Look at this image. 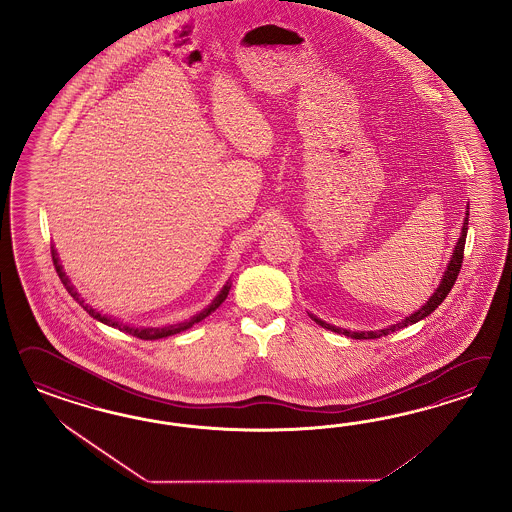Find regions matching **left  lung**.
Here are the masks:
<instances>
[{
  "label": "left lung",
  "instance_id": "left-lung-1",
  "mask_svg": "<svg viewBox=\"0 0 512 512\" xmlns=\"http://www.w3.org/2000/svg\"><path fill=\"white\" fill-rule=\"evenodd\" d=\"M467 223H469V206H467V210H465V219H464V227H462V233H460V238H458V242H456V246H454V253H452V257H450L449 266H447V270H445V274H443V279H441V283H439V287L435 289L434 295L428 298V302L420 308V310L415 311V313H411L409 317H405L402 319L400 323H396V325L387 326V328H381V330H362V332H353V330H345V328H340V326L328 325L326 321H321L319 317H315V315H311V319L317 323V325L323 326L326 330H332V332H338V334H345L347 338H353V340H375V338H381V336H388V334H392V332H396V330H400V328H405V326L415 325V323H419L422 321L424 317H428L432 311L447 298V295L450 293V289H452V285H454V281L458 278V274H460V268H462V261H464V248H465V236H467Z\"/></svg>",
  "mask_w": 512,
  "mask_h": 512
}]
</instances>
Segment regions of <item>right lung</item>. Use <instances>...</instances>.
<instances>
[{"instance_id":"add662e5","label":"right lung","mask_w":512,"mask_h":512,"mask_svg":"<svg viewBox=\"0 0 512 512\" xmlns=\"http://www.w3.org/2000/svg\"><path fill=\"white\" fill-rule=\"evenodd\" d=\"M52 261H54V266H56V272H58V276L62 279L63 287L67 289V293L73 296L75 300H77L78 304L84 308V310L88 311L90 315H92L93 319H97V321H101L103 325L112 326V328H118V330H122L125 334H131V336H135V338H140V340H161V338H169V336H174V334H180V332H184L187 328H191V326L195 325V323H199L202 319H206L212 311H216L223 302H225V298L229 295V289H231V283L227 281L225 285H223V289L219 291V295L212 300V304L208 306V308H204L201 313H197V315H193L191 319H187L184 323H178V325H169V326H133L127 325L124 321H120V319H116V317H110L107 313H101V311L95 310L93 306L90 304H86V300L80 296L77 289L73 287V283H71V279L67 278V274L63 272V266L60 264V257H58V253H56V249L52 248Z\"/></svg>"}]
</instances>
